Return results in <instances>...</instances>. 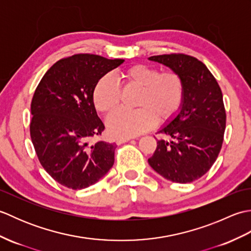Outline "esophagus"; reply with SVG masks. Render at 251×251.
Listing matches in <instances>:
<instances>
[{"label": "esophagus", "mask_w": 251, "mask_h": 251, "mask_svg": "<svg viewBox=\"0 0 251 251\" xmlns=\"http://www.w3.org/2000/svg\"><path fill=\"white\" fill-rule=\"evenodd\" d=\"M131 139H132L131 137H126V138H117V139H116V143H117V145H122V143H125V142L129 141V140H131Z\"/></svg>", "instance_id": "obj_1"}]
</instances>
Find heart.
I'll list each match as a JSON object with an SVG mask.
<instances>
[{"label":"heart","mask_w":251,"mask_h":251,"mask_svg":"<svg viewBox=\"0 0 251 251\" xmlns=\"http://www.w3.org/2000/svg\"><path fill=\"white\" fill-rule=\"evenodd\" d=\"M121 77L126 86L140 89L137 99L140 109L121 110L110 116L106 125L112 136L136 137L151 129L157 120L167 123L179 113L184 99V84L178 73L159 72L148 65H134L126 68ZM92 99L99 113L110 115L121 104V89L109 75H103L96 82Z\"/></svg>","instance_id":"obj_1"}]
</instances>
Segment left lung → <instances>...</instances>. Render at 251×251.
<instances>
[{
    "label": "left lung",
    "mask_w": 251,
    "mask_h": 251,
    "mask_svg": "<svg viewBox=\"0 0 251 251\" xmlns=\"http://www.w3.org/2000/svg\"><path fill=\"white\" fill-rule=\"evenodd\" d=\"M149 59L179 74L184 99L177 116L157 132L164 138L157 140L148 162L165 179L193 182L211 168L221 150L226 120L221 88L204 63L192 56L168 54Z\"/></svg>",
    "instance_id": "obj_1"
}]
</instances>
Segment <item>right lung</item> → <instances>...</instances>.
Segmentation results:
<instances>
[{
    "instance_id": "1",
    "label": "right lung",
    "mask_w": 251,
    "mask_h": 251,
    "mask_svg": "<svg viewBox=\"0 0 251 251\" xmlns=\"http://www.w3.org/2000/svg\"><path fill=\"white\" fill-rule=\"evenodd\" d=\"M124 59L76 54L52 65L31 102L30 135L42 166L58 183L81 190L114 164L116 143L92 142L104 130L92 93L96 82Z\"/></svg>"
}]
</instances>
